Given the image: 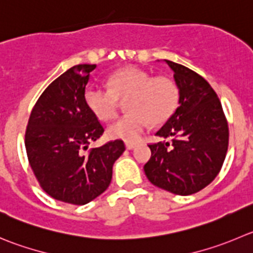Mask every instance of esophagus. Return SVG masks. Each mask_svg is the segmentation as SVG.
<instances>
[{
    "instance_id": "obj_1",
    "label": "esophagus",
    "mask_w": 253,
    "mask_h": 253,
    "mask_svg": "<svg viewBox=\"0 0 253 253\" xmlns=\"http://www.w3.org/2000/svg\"><path fill=\"white\" fill-rule=\"evenodd\" d=\"M136 146V143H130V141H128V143H125V148L128 149V150H131V149H134Z\"/></svg>"
}]
</instances>
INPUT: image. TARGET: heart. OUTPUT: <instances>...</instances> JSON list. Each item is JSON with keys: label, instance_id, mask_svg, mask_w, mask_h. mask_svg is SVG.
Returning a JSON list of instances; mask_svg holds the SVG:
<instances>
[{"label": "heart", "instance_id": "obj_1", "mask_svg": "<svg viewBox=\"0 0 253 253\" xmlns=\"http://www.w3.org/2000/svg\"><path fill=\"white\" fill-rule=\"evenodd\" d=\"M108 88L89 85L84 102L103 122L117 117L125 100L126 114L108 128L110 138L135 141L149 125L167 122L179 104V89L171 78L154 76L136 67H125L108 77Z\"/></svg>", "mask_w": 253, "mask_h": 253}]
</instances>
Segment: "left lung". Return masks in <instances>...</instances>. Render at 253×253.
I'll return each instance as SVG.
<instances>
[{"label":"left lung","mask_w":253,"mask_h":253,"mask_svg":"<svg viewBox=\"0 0 253 253\" xmlns=\"http://www.w3.org/2000/svg\"><path fill=\"white\" fill-rule=\"evenodd\" d=\"M179 88V107L156 135L171 141L150 144L144 165L149 181L176 195L195 194L220 172L228 146V124L220 99L200 74L167 61Z\"/></svg>","instance_id":"8db88e82"}]
</instances>
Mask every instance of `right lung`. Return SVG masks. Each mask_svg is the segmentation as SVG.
Listing matches in <instances>:
<instances>
[{
  "label": "right lung",
  "instance_id": "right-lung-1",
  "mask_svg": "<svg viewBox=\"0 0 253 253\" xmlns=\"http://www.w3.org/2000/svg\"><path fill=\"white\" fill-rule=\"evenodd\" d=\"M95 64H78L45 88L31 112L25 144L41 187L56 200L84 205L105 191L113 165L124 153L123 140L88 149L104 133L84 102L85 85Z\"/></svg>",
  "mask_w": 253,
  "mask_h": 253
}]
</instances>
